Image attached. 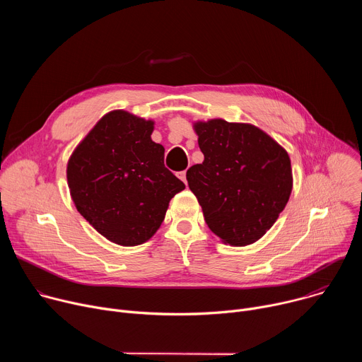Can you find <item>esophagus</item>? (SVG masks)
Here are the masks:
<instances>
[{"label":"esophagus","mask_w":362,"mask_h":362,"mask_svg":"<svg viewBox=\"0 0 362 362\" xmlns=\"http://www.w3.org/2000/svg\"><path fill=\"white\" fill-rule=\"evenodd\" d=\"M177 177H179V179H182V180H183V182L187 185V179H186V170H182V172H179V173H177Z\"/></svg>","instance_id":"esophagus-1"}]
</instances>
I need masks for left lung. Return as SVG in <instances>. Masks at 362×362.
I'll return each mask as SVG.
<instances>
[{
    "label": "left lung",
    "instance_id": "obj_1",
    "mask_svg": "<svg viewBox=\"0 0 362 362\" xmlns=\"http://www.w3.org/2000/svg\"><path fill=\"white\" fill-rule=\"evenodd\" d=\"M204 160L186 179L209 229L230 246L261 239L292 192L286 150L261 129L222 119L194 123Z\"/></svg>",
    "mask_w": 362,
    "mask_h": 362
}]
</instances>
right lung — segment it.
<instances>
[{"mask_svg": "<svg viewBox=\"0 0 362 362\" xmlns=\"http://www.w3.org/2000/svg\"><path fill=\"white\" fill-rule=\"evenodd\" d=\"M154 123L124 110L103 116L67 165L80 215L122 246L148 240L160 228L170 199L185 189L165 168V147L151 140Z\"/></svg>", "mask_w": 362, "mask_h": 362, "instance_id": "1", "label": "right lung"}]
</instances>
